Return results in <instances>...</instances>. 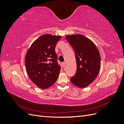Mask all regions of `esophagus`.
<instances>
[{
    "mask_svg": "<svg viewBox=\"0 0 124 124\" xmlns=\"http://www.w3.org/2000/svg\"><path fill=\"white\" fill-rule=\"evenodd\" d=\"M62 66L63 67H64L65 66V62H62Z\"/></svg>",
    "mask_w": 124,
    "mask_h": 124,
    "instance_id": "1",
    "label": "esophagus"
}]
</instances>
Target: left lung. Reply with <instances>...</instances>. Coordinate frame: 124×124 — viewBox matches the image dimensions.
<instances>
[{
	"instance_id": "left-lung-1",
	"label": "left lung",
	"mask_w": 124,
	"mask_h": 124,
	"mask_svg": "<svg viewBox=\"0 0 124 124\" xmlns=\"http://www.w3.org/2000/svg\"><path fill=\"white\" fill-rule=\"evenodd\" d=\"M66 38L76 53L77 69L71 81L78 87L85 88L99 73L101 66L99 52L92 41L82 35H68Z\"/></svg>"
}]
</instances>
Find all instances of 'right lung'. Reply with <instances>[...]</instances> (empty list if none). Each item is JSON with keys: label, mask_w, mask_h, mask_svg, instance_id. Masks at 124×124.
Returning a JSON list of instances; mask_svg holds the SVG:
<instances>
[{"label": "right lung", "mask_w": 124, "mask_h": 124, "mask_svg": "<svg viewBox=\"0 0 124 124\" xmlns=\"http://www.w3.org/2000/svg\"><path fill=\"white\" fill-rule=\"evenodd\" d=\"M61 36L45 34L30 46L25 56V66L30 79L38 87L46 89L58 78L61 67L55 48Z\"/></svg>", "instance_id": "obj_1"}]
</instances>
